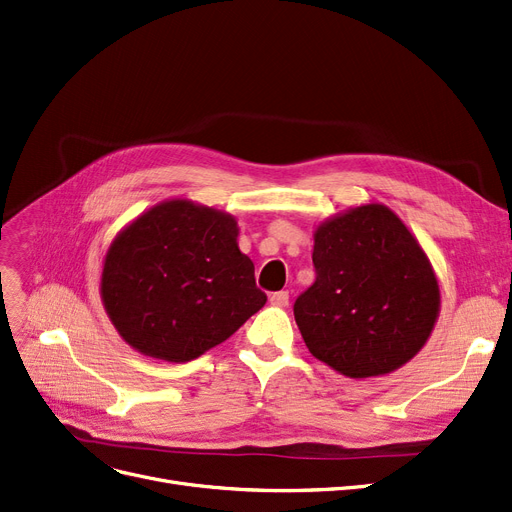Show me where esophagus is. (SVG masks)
<instances>
[{
  "label": "esophagus",
  "instance_id": "obj_1",
  "mask_svg": "<svg viewBox=\"0 0 512 512\" xmlns=\"http://www.w3.org/2000/svg\"><path fill=\"white\" fill-rule=\"evenodd\" d=\"M270 301H272V305H278V307H286V305H288V293H286V291H278V293H272V295H270Z\"/></svg>",
  "mask_w": 512,
  "mask_h": 512
}]
</instances>
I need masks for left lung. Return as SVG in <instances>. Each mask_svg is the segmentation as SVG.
I'll list each match as a JSON object with an SVG mask.
<instances>
[{
  "label": "left lung",
  "instance_id": "left-lung-1",
  "mask_svg": "<svg viewBox=\"0 0 512 512\" xmlns=\"http://www.w3.org/2000/svg\"><path fill=\"white\" fill-rule=\"evenodd\" d=\"M316 280L295 305L307 349L351 379L387 374L427 343L439 286L393 211L364 205L316 230Z\"/></svg>",
  "mask_w": 512,
  "mask_h": 512
}]
</instances>
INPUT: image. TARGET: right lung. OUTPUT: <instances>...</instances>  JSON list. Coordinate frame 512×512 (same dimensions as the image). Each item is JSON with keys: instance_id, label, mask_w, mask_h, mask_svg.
<instances>
[{"instance_id": "obj_1", "label": "right lung", "mask_w": 512, "mask_h": 512, "mask_svg": "<svg viewBox=\"0 0 512 512\" xmlns=\"http://www.w3.org/2000/svg\"><path fill=\"white\" fill-rule=\"evenodd\" d=\"M236 219L190 201L152 207L110 244L102 299L138 351L188 362L265 305L255 265L238 249Z\"/></svg>"}]
</instances>
